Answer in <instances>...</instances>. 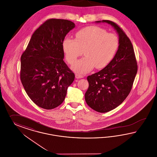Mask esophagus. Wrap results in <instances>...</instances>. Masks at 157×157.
Returning <instances> with one entry per match:
<instances>
[{
	"label": "esophagus",
	"mask_w": 157,
	"mask_h": 157,
	"mask_svg": "<svg viewBox=\"0 0 157 157\" xmlns=\"http://www.w3.org/2000/svg\"><path fill=\"white\" fill-rule=\"evenodd\" d=\"M76 78L77 79H79V78H82L83 77V76L80 75V74H76L75 75Z\"/></svg>",
	"instance_id": "34e87169"
}]
</instances>
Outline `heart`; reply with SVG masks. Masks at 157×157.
I'll list each match as a JSON object with an SVG mask.
<instances>
[{"label":"heart","instance_id":"b5f03b06","mask_svg":"<svg viewBox=\"0 0 157 157\" xmlns=\"http://www.w3.org/2000/svg\"><path fill=\"white\" fill-rule=\"evenodd\" d=\"M120 40L114 33H109L98 26H90L82 29L75 34V39L65 38L63 49L69 64L75 63L81 56L85 57L77 61L72 69L77 73L83 74L95 67L102 69L112 61L119 50Z\"/></svg>","mask_w":157,"mask_h":157}]
</instances>
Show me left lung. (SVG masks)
I'll return each instance as SVG.
<instances>
[{
	"label": "left lung",
	"mask_w": 157,
	"mask_h": 157,
	"mask_svg": "<svg viewBox=\"0 0 157 157\" xmlns=\"http://www.w3.org/2000/svg\"><path fill=\"white\" fill-rule=\"evenodd\" d=\"M102 22L111 25L118 33L119 48L107 67L87 77L89 88L85 98L90 108L100 113H106L119 106L128 96L138 66L132 42L123 29L112 21L104 20Z\"/></svg>",
	"instance_id": "left-lung-1"
}]
</instances>
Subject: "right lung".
I'll use <instances>...</instances> for the list:
<instances>
[{
  "mask_svg": "<svg viewBox=\"0 0 157 157\" xmlns=\"http://www.w3.org/2000/svg\"><path fill=\"white\" fill-rule=\"evenodd\" d=\"M75 24L68 20H47L34 32L21 56L20 80L38 106L52 109L63 103L74 73L63 61V43Z\"/></svg>",
  "mask_w": 157,
  "mask_h": 157,
  "instance_id": "add662e5",
  "label": "right lung"
}]
</instances>
